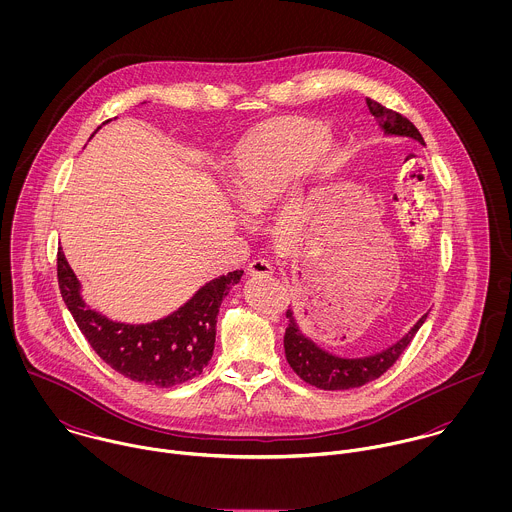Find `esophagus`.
<instances>
[{
    "mask_svg": "<svg viewBox=\"0 0 512 512\" xmlns=\"http://www.w3.org/2000/svg\"><path fill=\"white\" fill-rule=\"evenodd\" d=\"M248 274L250 276H270V274H274V266L264 258H256L248 264Z\"/></svg>",
    "mask_w": 512,
    "mask_h": 512,
    "instance_id": "1",
    "label": "esophagus"
}]
</instances>
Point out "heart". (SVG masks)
I'll use <instances>...</instances> for the list:
<instances>
[{
	"label": "heart",
	"instance_id": "1",
	"mask_svg": "<svg viewBox=\"0 0 512 512\" xmlns=\"http://www.w3.org/2000/svg\"><path fill=\"white\" fill-rule=\"evenodd\" d=\"M325 126L305 118H284L250 132L230 155V183L238 207L266 213L303 173L305 165L329 163Z\"/></svg>",
	"mask_w": 512,
	"mask_h": 512
}]
</instances>
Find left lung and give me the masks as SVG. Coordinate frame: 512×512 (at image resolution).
Segmentation results:
<instances>
[{
	"mask_svg": "<svg viewBox=\"0 0 512 512\" xmlns=\"http://www.w3.org/2000/svg\"><path fill=\"white\" fill-rule=\"evenodd\" d=\"M366 106L386 134L408 136V138H414L424 144L422 134L406 116H402L370 98H366ZM286 317H288V329L284 335L286 359L292 366L293 372L303 382H307L315 388H321V390L359 388V386H365L366 382L380 378L390 366L402 357V353L408 349L414 335L426 321V315H424L404 339H400L396 345H392L384 353H378V355L366 357V359H339V357H333V355L321 351L319 347H315L309 339H305L301 335V331L297 329V323L293 319L292 309L286 311Z\"/></svg>",
	"mask_w": 512,
	"mask_h": 512,
	"instance_id": "left-lung-1",
	"label": "left lung"
}]
</instances>
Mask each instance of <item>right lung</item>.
<instances>
[{
	"label": "right lung",
	"mask_w": 512,
	"mask_h": 512,
	"mask_svg": "<svg viewBox=\"0 0 512 512\" xmlns=\"http://www.w3.org/2000/svg\"><path fill=\"white\" fill-rule=\"evenodd\" d=\"M57 278L80 333L106 365L134 382L169 388L199 376L209 365L220 303L240 282L242 270L209 282L175 313L147 325L114 323L86 307L63 250L57 252Z\"/></svg>",
	"instance_id": "add662e5"
}]
</instances>
